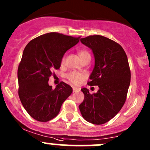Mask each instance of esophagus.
Returning <instances> with one entry per match:
<instances>
[{
	"label": "esophagus",
	"mask_w": 150,
	"mask_h": 150,
	"mask_svg": "<svg viewBox=\"0 0 150 150\" xmlns=\"http://www.w3.org/2000/svg\"><path fill=\"white\" fill-rule=\"evenodd\" d=\"M72 90H73V92H78L80 91V88L77 87H72Z\"/></svg>",
	"instance_id": "obj_1"
}]
</instances>
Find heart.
Instances as JSON below:
<instances>
[{
    "mask_svg": "<svg viewBox=\"0 0 150 150\" xmlns=\"http://www.w3.org/2000/svg\"><path fill=\"white\" fill-rule=\"evenodd\" d=\"M78 54L81 59L83 62L85 60L90 59H91V54L88 50L85 49V48H81L78 51ZM66 57H64L62 58L61 64H64L65 63ZM66 78L71 83L75 85H80L83 81L87 78V75L84 72H75V71H72V72H69L66 75Z\"/></svg>",
    "mask_w": 150,
    "mask_h": 150,
    "instance_id": "1",
    "label": "heart"
}]
</instances>
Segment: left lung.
<instances>
[{"label":"left lung","mask_w":150,"mask_h":150,"mask_svg":"<svg viewBox=\"0 0 150 150\" xmlns=\"http://www.w3.org/2000/svg\"><path fill=\"white\" fill-rule=\"evenodd\" d=\"M81 41L92 50L95 58L88 85L99 88L96 93H90L86 88L81 89L84 100L80 111L86 121L102 125L112 119L126 100L131 82L128 58L120 44L104 36L90 35Z\"/></svg>","instance_id":"obj_1"}]
</instances>
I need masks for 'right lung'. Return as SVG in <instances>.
<instances>
[{
	"instance_id": "1",
	"label": "right lung",
	"mask_w": 150,
	"mask_h": 150,
	"mask_svg": "<svg viewBox=\"0 0 150 150\" xmlns=\"http://www.w3.org/2000/svg\"><path fill=\"white\" fill-rule=\"evenodd\" d=\"M62 33H49L33 39L25 48L17 72L19 99L35 120L47 122L59 114L72 88L64 82L55 88L48 85L53 69L61 66L64 53L79 42Z\"/></svg>"
}]
</instances>
